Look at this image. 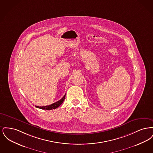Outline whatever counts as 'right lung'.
<instances>
[{
    "mask_svg": "<svg viewBox=\"0 0 153 153\" xmlns=\"http://www.w3.org/2000/svg\"><path fill=\"white\" fill-rule=\"evenodd\" d=\"M65 95L64 96V97L60 99L58 102H56L53 104H51L49 105H46V106H43V107H39V106H36V108H40L42 109H46V110H51V109H56L57 108H58V107L65 100Z\"/></svg>",
    "mask_w": 153,
    "mask_h": 153,
    "instance_id": "right-lung-1",
    "label": "right lung"
}]
</instances>
